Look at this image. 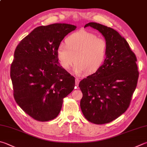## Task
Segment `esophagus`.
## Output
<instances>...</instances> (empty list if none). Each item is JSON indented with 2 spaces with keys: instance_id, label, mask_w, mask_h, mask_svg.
<instances>
[{
  "instance_id": "1",
  "label": "esophagus",
  "mask_w": 147,
  "mask_h": 147,
  "mask_svg": "<svg viewBox=\"0 0 147 147\" xmlns=\"http://www.w3.org/2000/svg\"><path fill=\"white\" fill-rule=\"evenodd\" d=\"M79 82H80L79 79L78 78H76V79H75V85H76V86H77V87L78 86Z\"/></svg>"
}]
</instances>
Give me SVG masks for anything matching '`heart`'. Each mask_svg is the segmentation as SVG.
<instances>
[{
	"label": "heart",
	"instance_id": "b5f03b06",
	"mask_svg": "<svg viewBox=\"0 0 147 147\" xmlns=\"http://www.w3.org/2000/svg\"><path fill=\"white\" fill-rule=\"evenodd\" d=\"M65 43L60 44L57 51L60 65L65 70L70 69L74 62L75 74H92L99 70L106 60L107 42L91 32L81 29L67 37Z\"/></svg>",
	"mask_w": 147,
	"mask_h": 147
}]
</instances>
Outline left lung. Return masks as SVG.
Instances as JSON below:
<instances>
[{"instance_id":"8db88e82","label":"left lung","mask_w":147,"mask_h":147,"mask_svg":"<svg viewBox=\"0 0 147 147\" xmlns=\"http://www.w3.org/2000/svg\"><path fill=\"white\" fill-rule=\"evenodd\" d=\"M90 26L99 31L108 44L105 62L99 70L83 79L82 113L92 123H108L127 110L136 88L139 71L137 58L123 37L116 30L96 22Z\"/></svg>"}]
</instances>
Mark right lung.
Instances as JSON below:
<instances>
[{"instance_id": "right-lung-1", "label": "right lung", "mask_w": 147, "mask_h": 147, "mask_svg": "<svg viewBox=\"0 0 147 147\" xmlns=\"http://www.w3.org/2000/svg\"><path fill=\"white\" fill-rule=\"evenodd\" d=\"M76 28L53 24L34 29L18 44L10 68L13 96L20 107L39 121L55 119L63 98L75 86V79L60 65L57 51Z\"/></svg>"}]
</instances>
